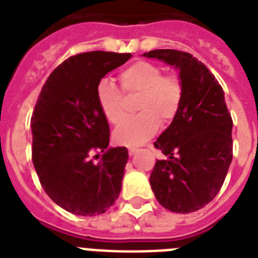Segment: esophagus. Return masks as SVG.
I'll return each instance as SVG.
<instances>
[{
    "instance_id": "34e87169",
    "label": "esophagus",
    "mask_w": 258,
    "mask_h": 258,
    "mask_svg": "<svg viewBox=\"0 0 258 258\" xmlns=\"http://www.w3.org/2000/svg\"><path fill=\"white\" fill-rule=\"evenodd\" d=\"M139 150L137 149V147H128V154L130 155H135V154L138 153Z\"/></svg>"
}]
</instances>
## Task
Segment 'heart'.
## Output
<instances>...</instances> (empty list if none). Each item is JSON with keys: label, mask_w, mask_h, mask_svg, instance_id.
I'll list each match as a JSON object with an SVG mask.
<instances>
[{"label": "heart", "mask_w": 258, "mask_h": 258, "mask_svg": "<svg viewBox=\"0 0 258 258\" xmlns=\"http://www.w3.org/2000/svg\"><path fill=\"white\" fill-rule=\"evenodd\" d=\"M125 93H139V115L121 121L113 131L119 145L138 146L157 134L162 123L171 121L182 101V83L175 75H163L161 67L150 61H135L119 75ZM96 101L109 123L116 124L124 116L120 91L109 79H101L96 86Z\"/></svg>", "instance_id": "obj_1"}]
</instances>
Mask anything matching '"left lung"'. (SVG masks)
Wrapping results in <instances>:
<instances>
[{"mask_svg":"<svg viewBox=\"0 0 258 258\" xmlns=\"http://www.w3.org/2000/svg\"><path fill=\"white\" fill-rule=\"evenodd\" d=\"M143 56L174 67L183 89L178 113L154 143L167 159L155 162L150 184L170 212H196L218 194L232 163L233 120L224 89L190 53L155 49Z\"/></svg>","mask_w":258,"mask_h":258,"instance_id":"left-lung-1","label":"left lung"}]
</instances>
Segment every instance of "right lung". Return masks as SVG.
Instances as JSON below:
<instances>
[{
	"instance_id": "right-lung-1",
	"label": "right lung",
	"mask_w": 258,
	"mask_h": 258,
	"mask_svg": "<svg viewBox=\"0 0 258 258\" xmlns=\"http://www.w3.org/2000/svg\"><path fill=\"white\" fill-rule=\"evenodd\" d=\"M133 54L87 52L62 61L46 79L34 107L32 161L49 198L76 216H97L119 197L128 151L108 147L109 125L96 86ZM97 162L92 161L93 152Z\"/></svg>"
}]
</instances>
